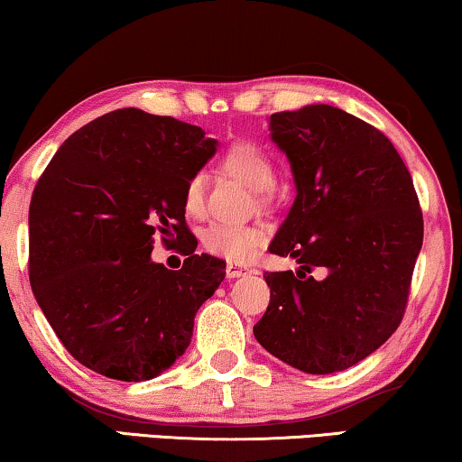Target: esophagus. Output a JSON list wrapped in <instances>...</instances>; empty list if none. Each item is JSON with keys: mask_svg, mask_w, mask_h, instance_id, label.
Returning a JSON list of instances; mask_svg holds the SVG:
<instances>
[{"mask_svg": "<svg viewBox=\"0 0 462 462\" xmlns=\"http://www.w3.org/2000/svg\"><path fill=\"white\" fill-rule=\"evenodd\" d=\"M225 273L229 280H236L239 275H245V273H254V269L252 267H245V264H237V263H226V269Z\"/></svg>", "mask_w": 462, "mask_h": 462, "instance_id": "34e87169", "label": "esophagus"}]
</instances>
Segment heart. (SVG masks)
<instances>
[{"label": "heart", "mask_w": 462, "mask_h": 462, "mask_svg": "<svg viewBox=\"0 0 462 462\" xmlns=\"http://www.w3.org/2000/svg\"><path fill=\"white\" fill-rule=\"evenodd\" d=\"M223 168L236 176L245 187L258 193V201L264 204L269 191L275 185V162L267 151L252 143H236L223 155ZM182 206L191 217L204 214V174H193L187 180L182 193ZM267 226L261 223L226 225L217 223L208 226L201 236V244L208 254L225 258L229 263H245L267 242Z\"/></svg>", "instance_id": "heart-1"}]
</instances>
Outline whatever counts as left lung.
<instances>
[{"instance_id":"left-lung-1","label":"left lung","mask_w":462,"mask_h":462,"mask_svg":"<svg viewBox=\"0 0 462 462\" xmlns=\"http://www.w3.org/2000/svg\"><path fill=\"white\" fill-rule=\"evenodd\" d=\"M269 130L296 182L269 252L300 269L264 273L271 300L254 337L292 368L332 374L402 324L422 245L419 198L393 143L351 113L309 105L273 113Z\"/></svg>"}]
</instances>
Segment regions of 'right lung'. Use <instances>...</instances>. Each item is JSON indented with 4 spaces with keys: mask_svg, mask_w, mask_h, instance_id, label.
<instances>
[{
    "mask_svg": "<svg viewBox=\"0 0 462 462\" xmlns=\"http://www.w3.org/2000/svg\"><path fill=\"white\" fill-rule=\"evenodd\" d=\"M214 151L199 125L117 109L69 136L43 170L29 208V280L86 368L149 381L191 343L225 261L195 254L182 193ZM155 235L183 242L179 272L150 261Z\"/></svg>",
    "mask_w": 462,
    "mask_h": 462,
    "instance_id": "right-lung-1",
    "label": "right lung"
}]
</instances>
